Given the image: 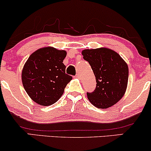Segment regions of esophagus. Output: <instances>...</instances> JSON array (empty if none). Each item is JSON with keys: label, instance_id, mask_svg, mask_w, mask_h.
<instances>
[{"label": "esophagus", "instance_id": "1", "mask_svg": "<svg viewBox=\"0 0 151 151\" xmlns=\"http://www.w3.org/2000/svg\"><path fill=\"white\" fill-rule=\"evenodd\" d=\"M75 78H77V79H80V75H79V74H76V76H75Z\"/></svg>", "mask_w": 151, "mask_h": 151}]
</instances>
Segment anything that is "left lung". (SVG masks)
Returning a JSON list of instances; mask_svg holds the SVG:
<instances>
[{"label":"left lung","mask_w":151,"mask_h":151,"mask_svg":"<svg viewBox=\"0 0 151 151\" xmlns=\"http://www.w3.org/2000/svg\"><path fill=\"white\" fill-rule=\"evenodd\" d=\"M81 54L96 77V89L87 93L89 101L99 109H107L116 104L124 96L127 88V63L116 52L106 47L86 49Z\"/></svg>","instance_id":"obj_1"}]
</instances>
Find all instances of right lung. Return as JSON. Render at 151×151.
<instances>
[{"instance_id":"right-lung-1","label":"right lung","mask_w":151,"mask_h":151,"mask_svg":"<svg viewBox=\"0 0 151 151\" xmlns=\"http://www.w3.org/2000/svg\"><path fill=\"white\" fill-rule=\"evenodd\" d=\"M65 50L52 47L40 48L31 54L22 70V82L32 101L41 106L57 102L72 77L65 73Z\"/></svg>"}]
</instances>
